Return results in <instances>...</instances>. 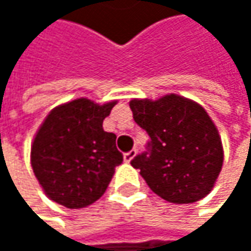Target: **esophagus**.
Listing matches in <instances>:
<instances>
[{
    "instance_id": "obj_1",
    "label": "esophagus",
    "mask_w": 251,
    "mask_h": 251,
    "mask_svg": "<svg viewBox=\"0 0 251 251\" xmlns=\"http://www.w3.org/2000/svg\"><path fill=\"white\" fill-rule=\"evenodd\" d=\"M136 155V150H130L129 152H125V155H124V158H125L126 163H130L132 160H133V157Z\"/></svg>"
}]
</instances>
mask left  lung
Instances as JSON below:
<instances>
[{
    "instance_id": "left-lung-1",
    "label": "left lung",
    "mask_w": 251,
    "mask_h": 251,
    "mask_svg": "<svg viewBox=\"0 0 251 251\" xmlns=\"http://www.w3.org/2000/svg\"><path fill=\"white\" fill-rule=\"evenodd\" d=\"M133 119L150 135L147 151L130 164L150 189L172 203H193L214 187L224 151L217 126L205 109L181 96L130 100Z\"/></svg>"
}]
</instances>
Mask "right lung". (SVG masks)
Here are the masks:
<instances>
[{"label":"right lung","mask_w":251,"mask_h":251,"mask_svg":"<svg viewBox=\"0 0 251 251\" xmlns=\"http://www.w3.org/2000/svg\"><path fill=\"white\" fill-rule=\"evenodd\" d=\"M115 104L76 99L55 107L39 127L31 144V167L53 202L78 209L106 192L115 167L124 161L116 135L103 129Z\"/></svg>","instance_id":"1"}]
</instances>
